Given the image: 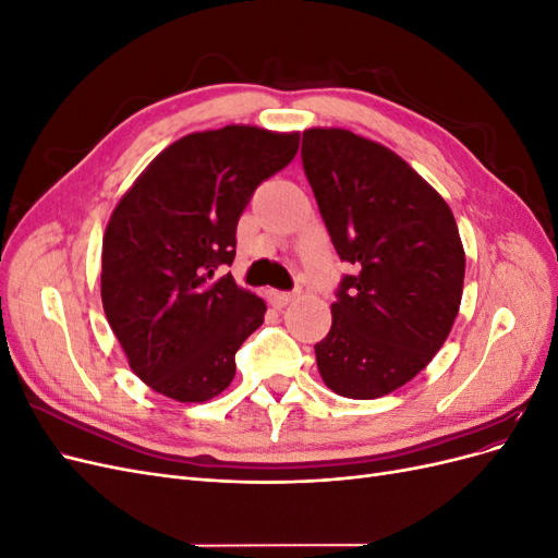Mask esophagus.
I'll return each mask as SVG.
<instances>
[{
  "label": "esophagus",
  "mask_w": 558,
  "mask_h": 558,
  "mask_svg": "<svg viewBox=\"0 0 558 558\" xmlns=\"http://www.w3.org/2000/svg\"><path fill=\"white\" fill-rule=\"evenodd\" d=\"M269 300H272V305H277V307H286L295 300V293H291V291H269Z\"/></svg>",
  "instance_id": "1"
}]
</instances>
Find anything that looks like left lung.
<instances>
[{"label":"left lung","mask_w":558,"mask_h":558,"mask_svg":"<svg viewBox=\"0 0 558 558\" xmlns=\"http://www.w3.org/2000/svg\"><path fill=\"white\" fill-rule=\"evenodd\" d=\"M302 167L340 260L330 332L314 344L337 396L373 400L424 369L459 314L465 253L447 202L386 146L302 132Z\"/></svg>","instance_id":"8db88e82"}]
</instances>
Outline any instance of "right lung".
Returning a JSON list of instances; mask_svg holds the SVG:
<instances>
[{
  "instance_id": "right-lung-1",
  "label": "right lung",
  "mask_w": 558,
  "mask_h": 558,
  "mask_svg": "<svg viewBox=\"0 0 558 558\" xmlns=\"http://www.w3.org/2000/svg\"><path fill=\"white\" fill-rule=\"evenodd\" d=\"M298 140L251 125L189 134L118 202L102 242V305L134 375L154 391L205 402L230 386L234 353L260 328L265 302L214 272L232 265L242 211L295 158Z\"/></svg>"
}]
</instances>
